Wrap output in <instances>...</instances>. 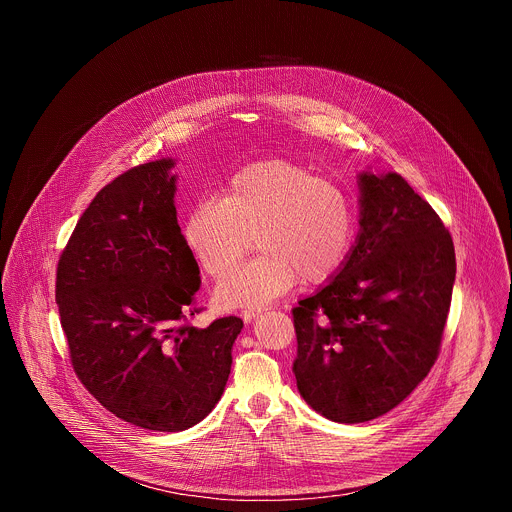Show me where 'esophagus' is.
Segmentation results:
<instances>
[{"label":"esophagus","instance_id":"34e87169","mask_svg":"<svg viewBox=\"0 0 512 512\" xmlns=\"http://www.w3.org/2000/svg\"><path fill=\"white\" fill-rule=\"evenodd\" d=\"M259 314H261V310H245L241 316H243V320H245L247 324H251Z\"/></svg>","mask_w":512,"mask_h":512}]
</instances>
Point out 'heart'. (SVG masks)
I'll list each match as a JSON object with an SVG mask.
<instances>
[{"label": "heart", "instance_id": "obj_1", "mask_svg": "<svg viewBox=\"0 0 512 512\" xmlns=\"http://www.w3.org/2000/svg\"><path fill=\"white\" fill-rule=\"evenodd\" d=\"M253 239L261 255L216 287L223 308L255 310L300 279L328 281L352 247V200L306 166L267 160L239 170L221 200L202 198L184 221L188 251L214 279L243 261Z\"/></svg>", "mask_w": 512, "mask_h": 512}]
</instances>
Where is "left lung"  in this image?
I'll return each mask as SVG.
<instances>
[{"label": "left lung", "instance_id": "1", "mask_svg": "<svg viewBox=\"0 0 512 512\" xmlns=\"http://www.w3.org/2000/svg\"><path fill=\"white\" fill-rule=\"evenodd\" d=\"M356 182V241L294 308L298 391L338 423L385 415L427 377L456 281L452 237L405 178L362 170Z\"/></svg>", "mask_w": 512, "mask_h": 512}]
</instances>
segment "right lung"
Segmentation results:
<instances>
[{
	"label": "right lung",
	"instance_id": "add662e5",
	"mask_svg": "<svg viewBox=\"0 0 512 512\" xmlns=\"http://www.w3.org/2000/svg\"><path fill=\"white\" fill-rule=\"evenodd\" d=\"M176 160L137 166L83 212L56 273L70 360L87 391L119 419L184 431L221 399L231 375L237 316L206 328L200 269L176 212Z\"/></svg>",
	"mask_w": 512,
	"mask_h": 512
}]
</instances>
